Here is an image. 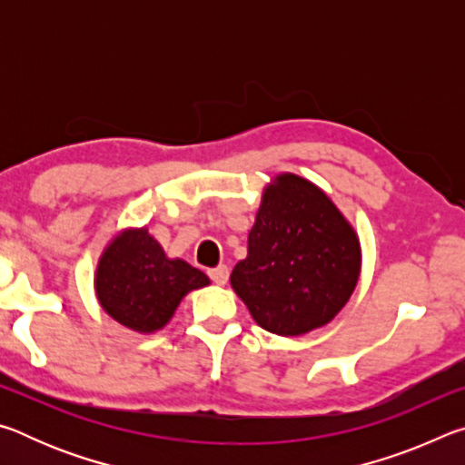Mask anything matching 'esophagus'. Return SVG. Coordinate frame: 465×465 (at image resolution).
I'll return each mask as SVG.
<instances>
[{
	"instance_id": "34e87169",
	"label": "esophagus",
	"mask_w": 465,
	"mask_h": 465,
	"mask_svg": "<svg viewBox=\"0 0 465 465\" xmlns=\"http://www.w3.org/2000/svg\"><path fill=\"white\" fill-rule=\"evenodd\" d=\"M209 277L213 279V282H217V285H225L227 279H230V269H227L225 264H222L217 266V269H211Z\"/></svg>"
}]
</instances>
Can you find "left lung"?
<instances>
[{"mask_svg": "<svg viewBox=\"0 0 465 465\" xmlns=\"http://www.w3.org/2000/svg\"><path fill=\"white\" fill-rule=\"evenodd\" d=\"M359 274V235L330 196L303 176H274L248 233V256L230 277L256 324L279 336L326 326Z\"/></svg>", "mask_w": 465, "mask_h": 465, "instance_id": "left-lung-1", "label": "left lung"}]
</instances>
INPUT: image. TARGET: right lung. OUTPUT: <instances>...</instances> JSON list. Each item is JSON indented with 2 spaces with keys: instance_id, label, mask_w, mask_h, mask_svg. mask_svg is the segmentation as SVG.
<instances>
[{
  "instance_id": "add662e5",
  "label": "right lung",
  "mask_w": 465,
  "mask_h": 465,
  "mask_svg": "<svg viewBox=\"0 0 465 465\" xmlns=\"http://www.w3.org/2000/svg\"><path fill=\"white\" fill-rule=\"evenodd\" d=\"M209 277L183 258H168L147 227H127L106 243L94 272L96 297L110 318L139 334H153L180 302Z\"/></svg>"
}]
</instances>
